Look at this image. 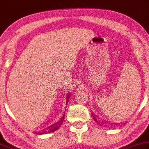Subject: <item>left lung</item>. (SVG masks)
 <instances>
[{"mask_svg":"<svg viewBox=\"0 0 149 149\" xmlns=\"http://www.w3.org/2000/svg\"><path fill=\"white\" fill-rule=\"evenodd\" d=\"M92 117H93V118L94 119V120L96 121V122H98V120L97 119H96V118H95V116L94 115V114H92Z\"/></svg>","mask_w":149,"mask_h":149,"instance_id":"obj_1","label":"left lung"}]
</instances>
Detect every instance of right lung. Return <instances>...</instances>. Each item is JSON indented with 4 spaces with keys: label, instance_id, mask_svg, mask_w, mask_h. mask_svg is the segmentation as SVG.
<instances>
[{
    "label": "right lung",
    "instance_id": "add662e5",
    "mask_svg": "<svg viewBox=\"0 0 149 149\" xmlns=\"http://www.w3.org/2000/svg\"><path fill=\"white\" fill-rule=\"evenodd\" d=\"M68 100H69V97L68 96V97H67L66 103L68 101ZM65 113H64L63 117L60 119V120L59 121L53 124V125H50V126L48 127L46 129H43L42 131H39V132H38L37 134H46V133L53 132H55V131H56L57 130L59 129V127L61 126V125H62V124L63 123L64 119H65Z\"/></svg>",
    "mask_w": 149,
    "mask_h": 149
}]
</instances>
